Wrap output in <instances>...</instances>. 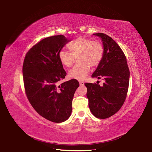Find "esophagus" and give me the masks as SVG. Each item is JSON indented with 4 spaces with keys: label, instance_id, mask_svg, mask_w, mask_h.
Returning a JSON list of instances; mask_svg holds the SVG:
<instances>
[{
    "label": "esophagus",
    "instance_id": "obj_1",
    "mask_svg": "<svg viewBox=\"0 0 152 152\" xmlns=\"http://www.w3.org/2000/svg\"><path fill=\"white\" fill-rule=\"evenodd\" d=\"M79 84H80L81 86H83L84 85V83L83 81H81V82H79Z\"/></svg>",
    "mask_w": 152,
    "mask_h": 152
}]
</instances>
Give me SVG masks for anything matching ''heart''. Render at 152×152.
I'll list each match as a JSON object with an SVG mask.
<instances>
[{
	"label": "heart",
	"instance_id": "1",
	"mask_svg": "<svg viewBox=\"0 0 152 152\" xmlns=\"http://www.w3.org/2000/svg\"><path fill=\"white\" fill-rule=\"evenodd\" d=\"M71 52L61 49L58 53L61 63L70 67L77 58L78 64L68 72V76L78 81L84 80L90 71V66L97 67L101 62L104 49L102 44L98 41L79 37L69 44Z\"/></svg>",
	"mask_w": 152,
	"mask_h": 152
}]
</instances>
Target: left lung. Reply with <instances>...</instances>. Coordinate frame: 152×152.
<instances>
[{"instance_id":"obj_1","label":"left lung","mask_w":152,"mask_h":152,"mask_svg":"<svg viewBox=\"0 0 152 152\" xmlns=\"http://www.w3.org/2000/svg\"><path fill=\"white\" fill-rule=\"evenodd\" d=\"M94 35L101 38L104 53L92 77H103L105 83L102 86L96 83L84 84L92 113L97 118L105 119L115 115L123 106L128 91L130 72L126 56L114 40L103 33Z\"/></svg>"}]
</instances>
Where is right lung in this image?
I'll list each match as a JSON object with an SVG mask.
<instances>
[{"label": "right lung", "instance_id": "right-lung-1", "mask_svg": "<svg viewBox=\"0 0 152 152\" xmlns=\"http://www.w3.org/2000/svg\"><path fill=\"white\" fill-rule=\"evenodd\" d=\"M69 41L63 35L46 37L27 52L23 65L26 96L37 112L53 123L65 121L72 111V100L79 87L76 79L57 86L66 75L58 53Z\"/></svg>", "mask_w": 152, "mask_h": 152}]
</instances>
